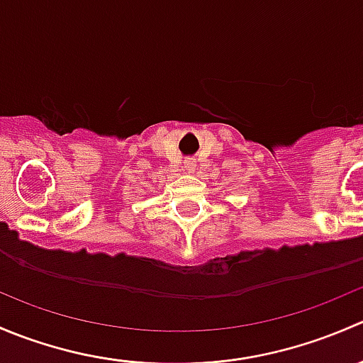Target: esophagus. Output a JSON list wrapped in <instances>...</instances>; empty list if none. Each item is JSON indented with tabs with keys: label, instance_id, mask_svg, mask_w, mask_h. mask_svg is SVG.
I'll return each mask as SVG.
<instances>
[{
	"label": "esophagus",
	"instance_id": "obj_1",
	"mask_svg": "<svg viewBox=\"0 0 363 363\" xmlns=\"http://www.w3.org/2000/svg\"><path fill=\"white\" fill-rule=\"evenodd\" d=\"M195 168H196V163L193 160H186L184 161V170L188 172V174H193V172H195Z\"/></svg>",
	"mask_w": 363,
	"mask_h": 363
}]
</instances>
